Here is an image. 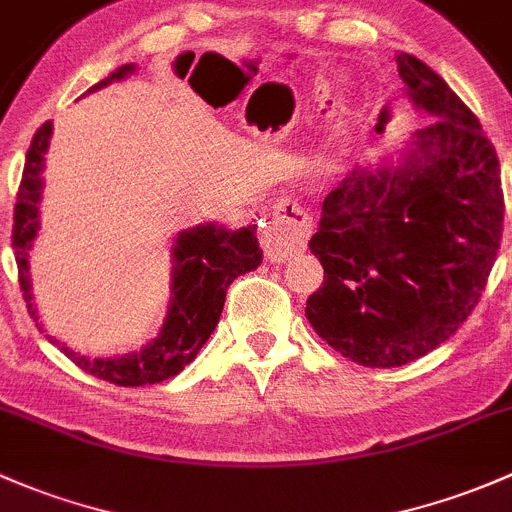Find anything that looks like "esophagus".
I'll return each mask as SVG.
<instances>
[{
  "instance_id": "obj_1",
  "label": "esophagus",
  "mask_w": 512,
  "mask_h": 512,
  "mask_svg": "<svg viewBox=\"0 0 512 512\" xmlns=\"http://www.w3.org/2000/svg\"><path fill=\"white\" fill-rule=\"evenodd\" d=\"M314 233V220L294 198H279L272 206V220L262 233V250L272 262L289 260L304 252Z\"/></svg>"
}]
</instances>
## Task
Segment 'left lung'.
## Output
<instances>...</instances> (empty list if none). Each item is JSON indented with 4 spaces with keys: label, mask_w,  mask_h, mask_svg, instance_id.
Masks as SVG:
<instances>
[{
    "label": "left lung",
    "mask_w": 512,
    "mask_h": 512,
    "mask_svg": "<svg viewBox=\"0 0 512 512\" xmlns=\"http://www.w3.org/2000/svg\"><path fill=\"white\" fill-rule=\"evenodd\" d=\"M405 93L437 120L397 166L355 169L309 240L324 284L306 319L365 368H397L449 341L486 289L503 238L496 147L464 100L419 58L397 56Z\"/></svg>",
    "instance_id": "obj_1"
}]
</instances>
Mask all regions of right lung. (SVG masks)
Returning <instances> with one entry per match:
<instances>
[{
	"label": "right lung",
	"instance_id": "right-lung-1",
	"mask_svg": "<svg viewBox=\"0 0 512 512\" xmlns=\"http://www.w3.org/2000/svg\"><path fill=\"white\" fill-rule=\"evenodd\" d=\"M134 71L132 63L117 68L110 78L100 80L90 90L105 88L112 80H122ZM51 139V122L36 129L31 147L26 152L24 174H21L19 193H16L14 206V228L12 247L19 267V284L24 292L26 306L36 319V311L31 309L29 292V257L31 242L39 230V208L41 201V171L43 154ZM174 299H171L169 316H166L161 333L149 346L139 353L122 355V358H85L61 348L68 358L85 370L88 375L107 380L120 387L154 385L161 380H169L179 375L181 370L196 358L203 343L211 338L213 328L218 326L220 311L225 304V292L240 274L257 270L262 262L260 242L255 238V225H247L240 230H225L220 225H198V228L184 230L176 238L174 245ZM41 328V326H39Z\"/></svg>",
	"mask_w": 512,
	"mask_h": 512
}]
</instances>
